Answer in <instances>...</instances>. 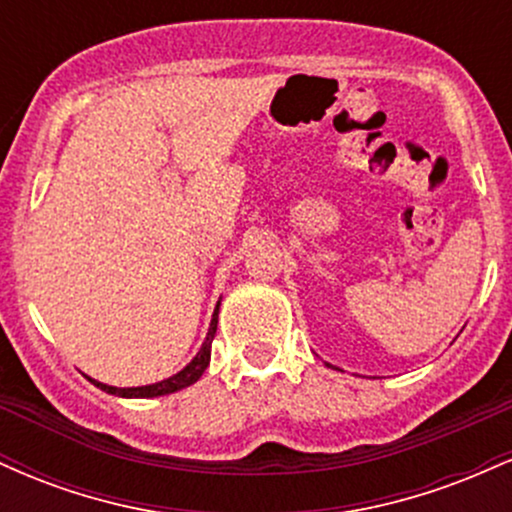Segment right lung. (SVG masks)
Segmentation results:
<instances>
[{
  "instance_id": "obj_1",
  "label": "right lung",
  "mask_w": 512,
  "mask_h": 512,
  "mask_svg": "<svg viewBox=\"0 0 512 512\" xmlns=\"http://www.w3.org/2000/svg\"><path fill=\"white\" fill-rule=\"evenodd\" d=\"M219 305L221 301L216 303L214 308V315H211V322H209V332H207V339H204V344L199 346V351L192 358L190 363H187L185 368L178 370L175 375H170V378L161 380V383H151V385H142V387H113V385H105V383H98V380L93 378H86L91 380L93 385L101 387L103 392H108V395H115V397H127V399H151V397H163V395H173V392L182 390V387H190L195 385L199 378H202V373L207 370L209 361H211V342H214V334H216V325H219Z\"/></svg>"
}]
</instances>
